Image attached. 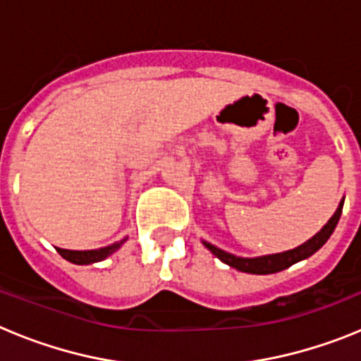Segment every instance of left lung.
Listing matches in <instances>:
<instances>
[{
	"instance_id": "left-lung-1",
	"label": "left lung",
	"mask_w": 361,
	"mask_h": 361,
	"mask_svg": "<svg viewBox=\"0 0 361 361\" xmlns=\"http://www.w3.org/2000/svg\"><path fill=\"white\" fill-rule=\"evenodd\" d=\"M343 209V199L338 204L334 215L327 220V224L320 229V231L314 235L312 238H309L307 242H304L302 245L295 247V250L283 251V253H273V255H262V257H237V255L228 253V251L220 250L216 245L209 244V242L202 240V244L215 255L219 260H222L224 264H228L229 267H235V269L242 271V273H251V275H271V273H279V271L288 269L293 264L300 262V260H305L311 255L317 253L325 242L329 240V237L333 235L334 228H336L338 220L342 216Z\"/></svg>"
}]
</instances>
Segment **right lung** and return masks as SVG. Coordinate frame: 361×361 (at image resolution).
Returning a JSON list of instances; mask_svg holds the SVG:
<instances>
[{
	"label": "right lung",
	"instance_id": "right-lung-1",
	"mask_svg": "<svg viewBox=\"0 0 361 361\" xmlns=\"http://www.w3.org/2000/svg\"><path fill=\"white\" fill-rule=\"evenodd\" d=\"M126 240H128V237H124L123 240L114 242V244L110 245H104V247H99V250L75 251V250H61V247H57V251H59V255H61L65 260H68V262L78 264V266H88V264L101 262V260L110 257L111 253H116V251L119 250L121 245H123Z\"/></svg>",
	"mask_w": 361,
	"mask_h": 361
}]
</instances>
